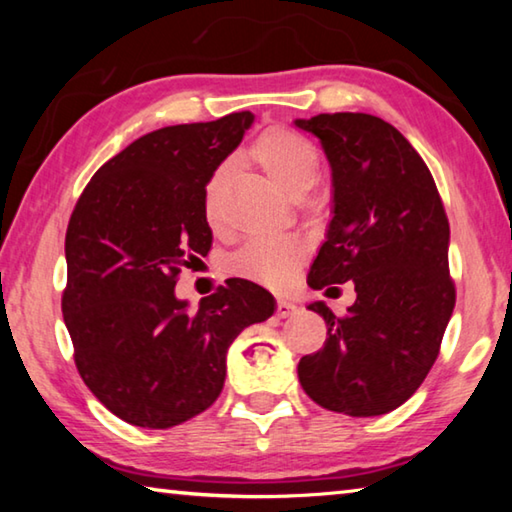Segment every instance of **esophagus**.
Here are the masks:
<instances>
[{
  "label": "esophagus",
  "instance_id": "34e87169",
  "mask_svg": "<svg viewBox=\"0 0 512 512\" xmlns=\"http://www.w3.org/2000/svg\"><path fill=\"white\" fill-rule=\"evenodd\" d=\"M296 305H293V302H289V300H277V307H275V314L280 316V318H289V316H293L296 314Z\"/></svg>",
  "mask_w": 512,
  "mask_h": 512
}]
</instances>
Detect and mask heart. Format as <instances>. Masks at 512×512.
<instances>
[{
  "instance_id": "b5f03b06",
  "label": "heart",
  "mask_w": 512,
  "mask_h": 512,
  "mask_svg": "<svg viewBox=\"0 0 512 512\" xmlns=\"http://www.w3.org/2000/svg\"><path fill=\"white\" fill-rule=\"evenodd\" d=\"M248 155L253 158L266 178L289 196H302L316 183L320 171V153L305 135L291 131L287 126H273L250 144ZM228 164H221L205 185V221L216 228L219 225V192ZM305 257V244L293 237L253 239L232 257V273L244 280L264 284L271 289H282L291 282L296 266Z\"/></svg>"
}]
</instances>
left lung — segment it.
<instances>
[{
    "label": "left lung",
    "mask_w": 512,
    "mask_h": 512,
    "mask_svg": "<svg viewBox=\"0 0 512 512\" xmlns=\"http://www.w3.org/2000/svg\"><path fill=\"white\" fill-rule=\"evenodd\" d=\"M332 164L334 216L309 287L352 280L345 316L323 302L327 339L298 363L305 393L327 411L370 418L418 391L456 305L449 221L427 164L388 121L366 112L298 119Z\"/></svg>",
    "instance_id": "obj_1"
}]
</instances>
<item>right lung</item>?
<instances>
[{"instance_id":"right-lung-1","label":"right lung","mask_w":512,"mask_h":512,"mask_svg":"<svg viewBox=\"0 0 512 512\" xmlns=\"http://www.w3.org/2000/svg\"><path fill=\"white\" fill-rule=\"evenodd\" d=\"M253 119L232 112L140 137L94 173L69 216L63 318L76 368L135 427L169 429L212 406L232 341L273 316L271 293L241 277L194 311L173 293L210 253L205 185Z\"/></svg>"}]
</instances>
